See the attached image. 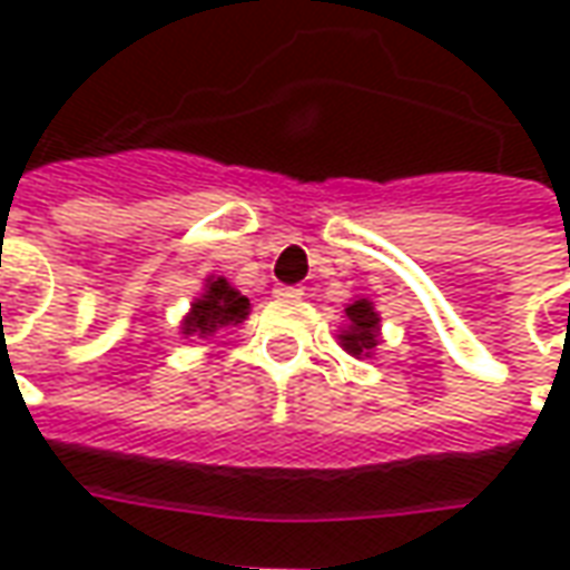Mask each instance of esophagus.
<instances>
[{
  "label": "esophagus",
  "instance_id": "esophagus-1",
  "mask_svg": "<svg viewBox=\"0 0 570 570\" xmlns=\"http://www.w3.org/2000/svg\"><path fill=\"white\" fill-rule=\"evenodd\" d=\"M274 293H277V296H286V298H302V296H305V289H302V286H277Z\"/></svg>",
  "mask_w": 570,
  "mask_h": 570
}]
</instances>
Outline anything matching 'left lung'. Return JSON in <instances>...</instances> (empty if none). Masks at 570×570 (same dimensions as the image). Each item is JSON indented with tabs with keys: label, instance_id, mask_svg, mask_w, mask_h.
<instances>
[{
	"label": "left lung",
	"instance_id": "8db88e82",
	"mask_svg": "<svg viewBox=\"0 0 570 570\" xmlns=\"http://www.w3.org/2000/svg\"><path fill=\"white\" fill-rule=\"evenodd\" d=\"M348 317V330H342V348L348 354H367L376 348L380 342V314L373 312L367 298H357L354 305L345 308Z\"/></svg>",
	"mask_w": 570,
	"mask_h": 570
}]
</instances>
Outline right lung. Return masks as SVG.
Wrapping results in <instances>:
<instances>
[{"label":"right lung","instance_id":"right-lung-1","mask_svg":"<svg viewBox=\"0 0 570 570\" xmlns=\"http://www.w3.org/2000/svg\"><path fill=\"white\" fill-rule=\"evenodd\" d=\"M246 314H249V298L240 296L234 286H228V281H209V289L203 293V298L194 302L188 321H185V336L197 333V336H209L216 333L218 326L240 324Z\"/></svg>","mask_w":570,"mask_h":570}]
</instances>
